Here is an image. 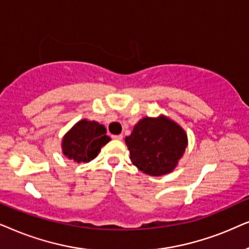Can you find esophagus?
<instances>
[{"mask_svg": "<svg viewBox=\"0 0 249 249\" xmlns=\"http://www.w3.org/2000/svg\"><path fill=\"white\" fill-rule=\"evenodd\" d=\"M112 139H115V140H118V141H122V140H123V134L112 135Z\"/></svg>", "mask_w": 249, "mask_h": 249, "instance_id": "obj_1", "label": "esophagus"}]
</instances>
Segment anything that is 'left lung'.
Masks as SVG:
<instances>
[{"label":"left lung","instance_id":"obj_1","mask_svg":"<svg viewBox=\"0 0 249 249\" xmlns=\"http://www.w3.org/2000/svg\"><path fill=\"white\" fill-rule=\"evenodd\" d=\"M125 142L133 165L145 174L159 177L174 170L188 140L177 123L161 116L141 119Z\"/></svg>","mask_w":249,"mask_h":249}]
</instances>
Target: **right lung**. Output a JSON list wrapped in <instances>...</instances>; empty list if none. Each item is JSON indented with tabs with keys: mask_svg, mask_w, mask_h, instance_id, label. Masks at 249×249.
I'll list each match as a JSON object with an SVG mask.
<instances>
[{
	"mask_svg": "<svg viewBox=\"0 0 249 249\" xmlns=\"http://www.w3.org/2000/svg\"><path fill=\"white\" fill-rule=\"evenodd\" d=\"M104 125L82 119L62 140V152L76 163H86L97 157L100 149L109 142Z\"/></svg>",
	"mask_w": 249,
	"mask_h": 249,
	"instance_id": "1",
	"label": "right lung"
}]
</instances>
